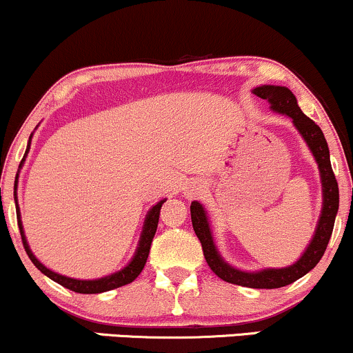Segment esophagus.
I'll use <instances>...</instances> for the list:
<instances>
[{"label": "esophagus", "instance_id": "esophagus-1", "mask_svg": "<svg viewBox=\"0 0 353 353\" xmlns=\"http://www.w3.org/2000/svg\"><path fill=\"white\" fill-rule=\"evenodd\" d=\"M185 190H188V197H194L201 190V184L199 182H192V184L188 185V189Z\"/></svg>", "mask_w": 353, "mask_h": 353}]
</instances>
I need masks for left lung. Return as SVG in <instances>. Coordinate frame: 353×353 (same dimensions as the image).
I'll return each instance as SVG.
<instances>
[{
  "label": "left lung",
  "instance_id": "8db88e82",
  "mask_svg": "<svg viewBox=\"0 0 353 353\" xmlns=\"http://www.w3.org/2000/svg\"><path fill=\"white\" fill-rule=\"evenodd\" d=\"M254 94L269 101L272 111L279 112V114L289 116L292 119L295 129L301 132V136L303 137L307 145H309V149L319 164L323 201L317 229H315L310 244L307 245L302 257L297 262H294L292 265L282 267V269H262L257 270V272H245V270H239L236 267L229 265L221 257L216 244H214L212 232H210L208 212L202 208L201 202L194 201L190 204V219H192L194 232L199 237L202 250H204L205 262H208L217 277H221L222 281L229 283H236V285L250 287V289H279V287L289 285V283L295 282L297 279L303 277L322 259L327 244L330 241L332 230H334L335 224V216H337L339 210V184L337 179H335L334 171H332L329 145H327L322 129L301 111L292 91L285 86L264 84V86L255 88Z\"/></svg>",
  "mask_w": 353,
  "mask_h": 353
}]
</instances>
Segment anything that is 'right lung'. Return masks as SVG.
Returning a JSON list of instances; mask_svg holds the SVG:
<instances>
[{
    "label": "right lung",
    "mask_w": 353,
    "mask_h": 353,
    "mask_svg": "<svg viewBox=\"0 0 353 353\" xmlns=\"http://www.w3.org/2000/svg\"><path fill=\"white\" fill-rule=\"evenodd\" d=\"M30 143H31V136H30ZM30 143H28L26 152L30 151ZM24 156H26V154H24ZM23 161H24V157H23ZM23 161H21V164H23ZM21 164H19V165H21ZM16 184H18V174H16ZM16 184H14V192H16ZM14 196H16V194H14ZM14 202H16V216H18V225H19V232H21L23 245H24V250H26L28 257L31 259V262H33V264L38 267V269L41 270L44 275H46V277H50L51 281L58 282L59 285H63V287H66V289L72 290V292L101 294V292H108V290L117 289V287H123V285H125V283H131L137 277V275L143 272L145 261H148L149 249H151L154 234H156V230H157V222H159L161 208H163L165 199L159 201L156 205H152V208L149 209L148 216H145L144 225H143V232H141L139 244H137L134 257L131 259V262H129V264L125 265L124 269L117 270V272L111 274V275H106V277L94 279V281H79V279L66 277V275L52 272V270L48 269L46 265H43L41 262H39L38 259L34 257V254L31 252L30 244H28L26 236H24L23 222H21V212H19L18 199H16V197H14Z\"/></svg>",
    "instance_id": "1"
}]
</instances>
